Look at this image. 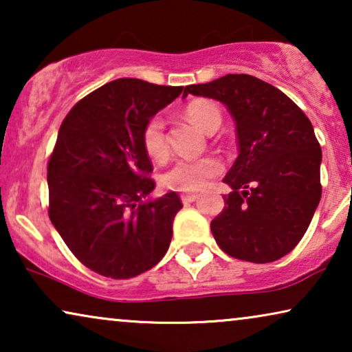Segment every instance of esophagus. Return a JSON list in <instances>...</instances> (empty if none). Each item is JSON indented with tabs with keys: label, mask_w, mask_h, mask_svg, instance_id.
Instances as JSON below:
<instances>
[{
	"label": "esophagus",
	"mask_w": 352,
	"mask_h": 352,
	"mask_svg": "<svg viewBox=\"0 0 352 352\" xmlns=\"http://www.w3.org/2000/svg\"><path fill=\"white\" fill-rule=\"evenodd\" d=\"M197 199H199V195L197 194H182L181 195L182 204H192V201H195Z\"/></svg>",
	"instance_id": "1"
}]
</instances>
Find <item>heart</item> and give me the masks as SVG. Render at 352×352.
Returning <instances> with one entry per match:
<instances>
[{"instance_id":"obj_1","label":"heart","mask_w":352,"mask_h":352,"mask_svg":"<svg viewBox=\"0 0 352 352\" xmlns=\"http://www.w3.org/2000/svg\"><path fill=\"white\" fill-rule=\"evenodd\" d=\"M187 120L206 133H214L223 123V115L214 102L208 99H194L186 105ZM144 152L153 162L166 160L170 153L165 124L160 117L148 118L141 133ZM223 162L218 157L206 155L200 158H179L163 173L160 182L163 187L176 192H195L208 186V182L223 173Z\"/></svg>"}]
</instances>
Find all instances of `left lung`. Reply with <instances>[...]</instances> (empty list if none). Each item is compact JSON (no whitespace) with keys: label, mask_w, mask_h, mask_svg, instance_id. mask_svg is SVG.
<instances>
[{"label":"left lung","mask_w":352,"mask_h":352,"mask_svg":"<svg viewBox=\"0 0 352 352\" xmlns=\"http://www.w3.org/2000/svg\"><path fill=\"white\" fill-rule=\"evenodd\" d=\"M186 96L216 99L235 120L239 157L224 177L232 187L211 221L229 256L272 263L300 243L320 201L322 151L306 113L276 86L229 74L186 86Z\"/></svg>","instance_id":"8db88e82"}]
</instances>
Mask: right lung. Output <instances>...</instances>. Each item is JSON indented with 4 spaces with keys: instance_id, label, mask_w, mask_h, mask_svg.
<instances>
[{
    "instance_id": "add662e5",
    "label": "right lung",
    "mask_w": 352,
    "mask_h": 352,
    "mask_svg": "<svg viewBox=\"0 0 352 352\" xmlns=\"http://www.w3.org/2000/svg\"><path fill=\"white\" fill-rule=\"evenodd\" d=\"M184 86L118 78L78 100L62 122L47 162L51 223L81 264L104 277L131 278L165 256L176 192L146 201L155 181L144 124Z\"/></svg>"
}]
</instances>
